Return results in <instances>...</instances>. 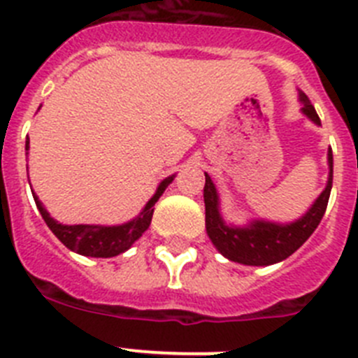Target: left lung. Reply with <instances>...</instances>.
Masks as SVG:
<instances>
[{
    "instance_id": "obj_1",
    "label": "left lung",
    "mask_w": 358,
    "mask_h": 358,
    "mask_svg": "<svg viewBox=\"0 0 358 358\" xmlns=\"http://www.w3.org/2000/svg\"><path fill=\"white\" fill-rule=\"evenodd\" d=\"M303 115L317 125H321L314 106L310 103L305 93H299ZM328 176L327 188L322 189L317 201L312 204L308 211L299 220L292 224L265 222V220H252L245 227L227 226L218 211V195L211 177L206 173V185H204V206H206V231L215 248L226 256L227 260L238 262L243 265H273L289 258L292 252L301 248L308 240V236L315 231L321 222L322 215L327 211L328 199L334 181V156L331 148L328 150Z\"/></svg>"
}]
</instances>
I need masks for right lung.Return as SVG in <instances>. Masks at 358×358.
<instances>
[{"label":"right lung","instance_id":"right-lung-1","mask_svg":"<svg viewBox=\"0 0 358 358\" xmlns=\"http://www.w3.org/2000/svg\"><path fill=\"white\" fill-rule=\"evenodd\" d=\"M24 148H30V141H27ZM173 181L172 177H166L161 185L157 186V192L154 197L147 202V206L143 208L140 215L132 218L131 222H125L122 226H87V224H77V226H64V224L57 222L50 217V213L44 210L43 202L39 201L34 192V201L37 204V210L43 215L44 222L48 224L53 235L64 243L66 248L71 251L78 252L82 256H93V258H110V256H118L122 252L127 251L136 240L143 235L148 229L152 220V213H154V204L157 199L163 195L166 186Z\"/></svg>","mask_w":358,"mask_h":358}]
</instances>
